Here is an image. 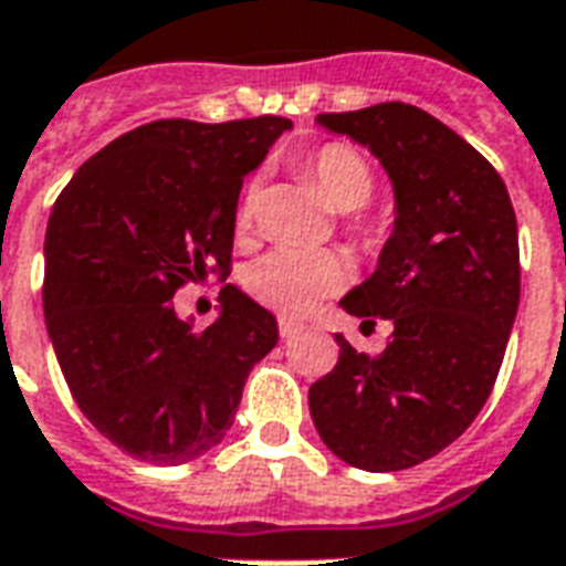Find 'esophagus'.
<instances>
[{"instance_id": "obj_1", "label": "esophagus", "mask_w": 566, "mask_h": 566, "mask_svg": "<svg viewBox=\"0 0 566 566\" xmlns=\"http://www.w3.org/2000/svg\"><path fill=\"white\" fill-rule=\"evenodd\" d=\"M302 326L300 323H293V321H279V335H282V338H293V335H296V332H300Z\"/></svg>"}]
</instances>
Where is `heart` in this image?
Masks as SVG:
<instances>
[{"instance_id":"heart-1","label":"heart","mask_w":566,"mask_h":566,"mask_svg":"<svg viewBox=\"0 0 566 566\" xmlns=\"http://www.w3.org/2000/svg\"><path fill=\"white\" fill-rule=\"evenodd\" d=\"M302 175L317 184L326 205L344 213L361 234L377 240L379 226L361 213L377 189V171L359 148L347 142H326L300 159ZM258 216V184L243 189L237 207V231H249ZM347 284V264L335 252H300V249H273L245 266L243 287L254 302L284 317H300L314 305Z\"/></svg>"}]
</instances>
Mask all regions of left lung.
Instances as JSON below:
<instances>
[{"label": "left lung", "mask_w": 566, "mask_h": 566, "mask_svg": "<svg viewBox=\"0 0 566 566\" xmlns=\"http://www.w3.org/2000/svg\"><path fill=\"white\" fill-rule=\"evenodd\" d=\"M317 120L368 145L395 184L398 219L377 273L340 300L395 332L377 356L335 335L338 361L308 388V409L344 463L412 469L463 437L493 391L520 308L516 213L499 171L418 106Z\"/></svg>", "instance_id": "1"}]
</instances>
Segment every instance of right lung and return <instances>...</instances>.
<instances>
[{"label": "right lung", "instance_id": "1", "mask_svg": "<svg viewBox=\"0 0 566 566\" xmlns=\"http://www.w3.org/2000/svg\"><path fill=\"white\" fill-rule=\"evenodd\" d=\"M287 118H163L85 159L46 222L43 314L76 407L124 454L196 460L226 437L275 317L226 284L205 329L175 293L231 273L243 178Z\"/></svg>", "mask_w": 566, "mask_h": 566}]
</instances>
